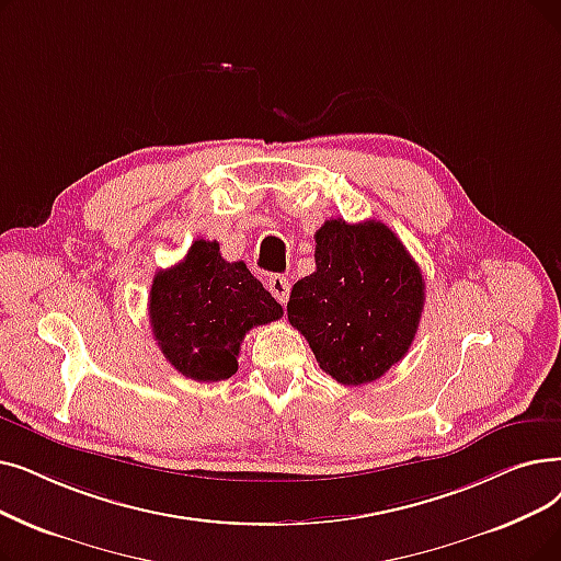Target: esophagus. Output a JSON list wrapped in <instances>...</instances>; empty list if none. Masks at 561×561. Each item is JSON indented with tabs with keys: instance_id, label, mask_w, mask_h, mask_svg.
<instances>
[{
	"instance_id": "obj_1",
	"label": "esophagus",
	"mask_w": 561,
	"mask_h": 561,
	"mask_svg": "<svg viewBox=\"0 0 561 561\" xmlns=\"http://www.w3.org/2000/svg\"><path fill=\"white\" fill-rule=\"evenodd\" d=\"M267 288H271V294L275 296L277 302H286L288 294H290V279L284 275H273L271 282H267Z\"/></svg>"
}]
</instances>
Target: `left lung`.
Wrapping results in <instances>:
<instances>
[{"label": "left lung", "mask_w": 561, "mask_h": 561, "mask_svg": "<svg viewBox=\"0 0 561 561\" xmlns=\"http://www.w3.org/2000/svg\"><path fill=\"white\" fill-rule=\"evenodd\" d=\"M316 271L294 284L288 321L341 385L374 382L408 353L424 309V279L382 222L336 217L316 231Z\"/></svg>", "instance_id": "1"}]
</instances>
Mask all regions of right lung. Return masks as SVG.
<instances>
[{
  "instance_id": "obj_1",
  "label": "right lung",
  "mask_w": 561,
  "mask_h": 561,
  "mask_svg": "<svg viewBox=\"0 0 561 561\" xmlns=\"http://www.w3.org/2000/svg\"><path fill=\"white\" fill-rule=\"evenodd\" d=\"M282 305L242 261H225L220 242L197 238L185 259L153 277L149 319L162 355L197 382L227 380L256 325L282 319Z\"/></svg>"
}]
</instances>
